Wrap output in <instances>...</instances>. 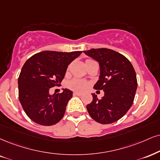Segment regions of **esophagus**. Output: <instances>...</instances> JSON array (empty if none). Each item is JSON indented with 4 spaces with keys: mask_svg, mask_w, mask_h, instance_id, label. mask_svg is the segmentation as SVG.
<instances>
[{
    "mask_svg": "<svg viewBox=\"0 0 160 160\" xmlns=\"http://www.w3.org/2000/svg\"><path fill=\"white\" fill-rule=\"evenodd\" d=\"M73 95H74V96H80L82 95V93H81V92H73Z\"/></svg>",
    "mask_w": 160,
    "mask_h": 160,
    "instance_id": "34e87169",
    "label": "esophagus"
}]
</instances>
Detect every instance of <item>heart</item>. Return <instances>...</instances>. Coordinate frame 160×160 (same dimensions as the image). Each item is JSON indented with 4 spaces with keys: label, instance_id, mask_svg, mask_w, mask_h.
<instances>
[{
    "label": "heart",
    "instance_id": "heart-1",
    "mask_svg": "<svg viewBox=\"0 0 160 160\" xmlns=\"http://www.w3.org/2000/svg\"><path fill=\"white\" fill-rule=\"evenodd\" d=\"M89 85V82L85 80L79 79V78H73L68 83V88L70 89L78 92H83L86 90Z\"/></svg>",
    "mask_w": 160,
    "mask_h": 160
}]
</instances>
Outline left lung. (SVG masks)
I'll return each instance as SVG.
<instances>
[{"label": "left lung", "mask_w": 160, "mask_h": 160, "mask_svg": "<svg viewBox=\"0 0 160 160\" xmlns=\"http://www.w3.org/2000/svg\"><path fill=\"white\" fill-rule=\"evenodd\" d=\"M83 52L99 64V80L94 88L104 92L101 99L92 94V101L87 105V110L98 123H113L123 117L133 103L137 88L134 68L125 56L110 49Z\"/></svg>", "instance_id": "left-lung-1"}]
</instances>
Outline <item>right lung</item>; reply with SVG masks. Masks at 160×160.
I'll return each instance as SVG.
<instances>
[{"label":"right lung","mask_w":160,"mask_h":160,"mask_svg":"<svg viewBox=\"0 0 160 160\" xmlns=\"http://www.w3.org/2000/svg\"><path fill=\"white\" fill-rule=\"evenodd\" d=\"M82 52L43 51L27 59L18 81V98L32 121L50 126L62 119L72 92L64 89L61 93L50 95V90L60 84L68 65Z\"/></svg>","instance_id":"1"}]
</instances>
